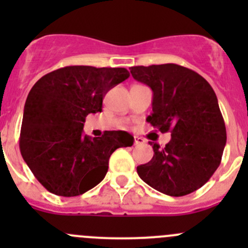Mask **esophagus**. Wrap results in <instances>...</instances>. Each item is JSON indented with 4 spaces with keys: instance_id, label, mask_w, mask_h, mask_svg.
<instances>
[{
    "instance_id": "1",
    "label": "esophagus",
    "mask_w": 248,
    "mask_h": 248,
    "mask_svg": "<svg viewBox=\"0 0 248 248\" xmlns=\"http://www.w3.org/2000/svg\"><path fill=\"white\" fill-rule=\"evenodd\" d=\"M145 139L140 138V137H134V145H142L145 144Z\"/></svg>"
}]
</instances>
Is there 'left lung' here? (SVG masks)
I'll list each match as a JSON object with an SVG mask.
<instances>
[{"mask_svg":"<svg viewBox=\"0 0 248 248\" xmlns=\"http://www.w3.org/2000/svg\"><path fill=\"white\" fill-rule=\"evenodd\" d=\"M132 77L151 87L147 122L170 132L164 147L150 144L154 157L137 167L140 179L161 193L182 197L204 186L221 164L226 124L211 85L197 72L175 63L131 67Z\"/></svg>","mask_w":248,"mask_h":248,"instance_id":"8db88e82","label":"left lung"}]
</instances>
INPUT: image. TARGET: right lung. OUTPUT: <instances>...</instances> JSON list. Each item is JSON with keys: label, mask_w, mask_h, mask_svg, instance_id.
I'll return each mask as SVG.
<instances>
[{"label": "right lung", "mask_w": 248, "mask_h": 248, "mask_svg": "<svg viewBox=\"0 0 248 248\" xmlns=\"http://www.w3.org/2000/svg\"><path fill=\"white\" fill-rule=\"evenodd\" d=\"M129 77L126 68L67 66L42 77L24 108L19 146L34 177L56 196L77 197L106 176L119 147L132 146L124 131L82 136L85 117L101 112L107 92Z\"/></svg>", "instance_id": "obj_1"}]
</instances>
